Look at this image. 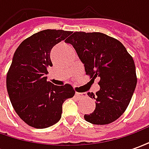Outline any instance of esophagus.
Instances as JSON below:
<instances>
[{
	"label": "esophagus",
	"mask_w": 149,
	"mask_h": 149,
	"mask_svg": "<svg viewBox=\"0 0 149 149\" xmlns=\"http://www.w3.org/2000/svg\"><path fill=\"white\" fill-rule=\"evenodd\" d=\"M76 95V97L79 98V99H82V98H84V97H86V93H75Z\"/></svg>",
	"instance_id": "34e87169"
}]
</instances>
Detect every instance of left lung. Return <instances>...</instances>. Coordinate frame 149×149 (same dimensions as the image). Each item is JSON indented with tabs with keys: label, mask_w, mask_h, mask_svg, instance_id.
I'll return each mask as SVG.
<instances>
[{
	"label": "left lung",
	"mask_w": 149,
	"mask_h": 149,
	"mask_svg": "<svg viewBox=\"0 0 149 149\" xmlns=\"http://www.w3.org/2000/svg\"><path fill=\"white\" fill-rule=\"evenodd\" d=\"M71 44L90 78L100 77V90L88 93L96 108L84 120L93 125H108L125 112L137 79L132 56L118 40L101 33L75 32L65 40Z\"/></svg>",
	"instance_id": "left-lung-1"
}]
</instances>
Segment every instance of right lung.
Masks as SVG:
<instances>
[{"instance_id":"add662e5","label":"right lung","mask_w":149,"mask_h":149,"mask_svg":"<svg viewBox=\"0 0 149 149\" xmlns=\"http://www.w3.org/2000/svg\"><path fill=\"white\" fill-rule=\"evenodd\" d=\"M72 32L45 29L22 41L16 50L6 77L8 97L15 112L28 125L45 128L60 120L62 104L75 91L70 84L55 85L47 81L52 66V49Z\"/></svg>"}]
</instances>
